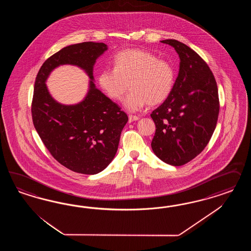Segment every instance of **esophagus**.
Here are the masks:
<instances>
[{"instance_id": "34e87169", "label": "esophagus", "mask_w": 251, "mask_h": 251, "mask_svg": "<svg viewBox=\"0 0 251 251\" xmlns=\"http://www.w3.org/2000/svg\"><path fill=\"white\" fill-rule=\"evenodd\" d=\"M138 120H139V117H138V116H135V115H129V122H135V121H138Z\"/></svg>"}]
</instances>
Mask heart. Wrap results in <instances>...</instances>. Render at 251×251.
I'll list each match as a JSON object with an SVG mask.
<instances>
[{"label": "heart", "instance_id": "1", "mask_svg": "<svg viewBox=\"0 0 251 251\" xmlns=\"http://www.w3.org/2000/svg\"><path fill=\"white\" fill-rule=\"evenodd\" d=\"M175 70L169 61L143 50H128L116 54L113 69L103 70L99 84L107 97L121 100L130 87L124 106L136 111L148 104L157 106L173 91Z\"/></svg>", "mask_w": 251, "mask_h": 251}]
</instances>
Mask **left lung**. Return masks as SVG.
Here are the masks:
<instances>
[{"mask_svg":"<svg viewBox=\"0 0 251 251\" xmlns=\"http://www.w3.org/2000/svg\"><path fill=\"white\" fill-rule=\"evenodd\" d=\"M161 42L178 54V75L169 98L151 114L155 124L152 149L171 166L189 163L208 145L218 120V88L205 61L190 47L176 39Z\"/></svg>","mask_w":251,"mask_h":251,"instance_id":"8db88e82","label":"left lung"}]
</instances>
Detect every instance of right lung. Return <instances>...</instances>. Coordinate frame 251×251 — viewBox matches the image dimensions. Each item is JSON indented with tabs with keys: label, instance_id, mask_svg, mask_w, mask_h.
<instances>
[{
	"label": "right lung",
	"instance_id": "add662e5",
	"mask_svg": "<svg viewBox=\"0 0 251 251\" xmlns=\"http://www.w3.org/2000/svg\"><path fill=\"white\" fill-rule=\"evenodd\" d=\"M107 50L102 42L67 46L50 56L36 77L31 105L32 120L46 148L63 167L85 175L98 174L114 158L128 116L96 88L93 66ZM63 64L84 68L91 88L82 102L65 106L55 101L45 86L50 72Z\"/></svg>",
	"mask_w": 251,
	"mask_h": 251
}]
</instances>
